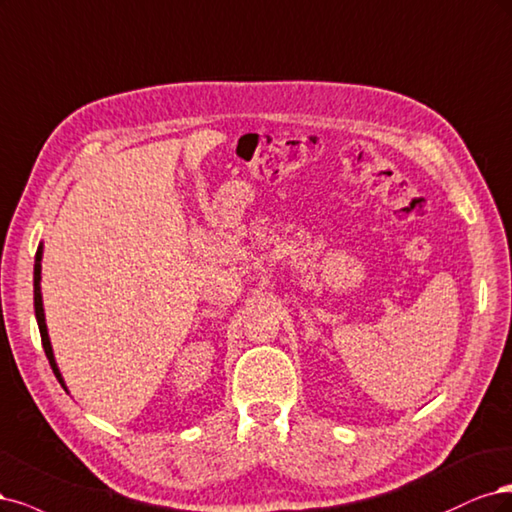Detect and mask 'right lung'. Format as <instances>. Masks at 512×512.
Returning a JSON list of instances; mask_svg holds the SVG:
<instances>
[{"label":"right lung","mask_w":512,"mask_h":512,"mask_svg":"<svg viewBox=\"0 0 512 512\" xmlns=\"http://www.w3.org/2000/svg\"><path fill=\"white\" fill-rule=\"evenodd\" d=\"M40 280H42V244L38 246V253H36V263H34V308H36V319H38V327H40V336H42V346H44V353L48 357V364H51L57 381L61 383V387L68 391L63 383V376L57 368V361H55V353H53V346H51V338H48V329H46V319H44V306H42V287H40Z\"/></svg>","instance_id":"1"}]
</instances>
